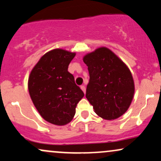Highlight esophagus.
I'll return each mask as SVG.
<instances>
[{
    "instance_id": "34e87169",
    "label": "esophagus",
    "mask_w": 161,
    "mask_h": 161,
    "mask_svg": "<svg viewBox=\"0 0 161 161\" xmlns=\"http://www.w3.org/2000/svg\"><path fill=\"white\" fill-rule=\"evenodd\" d=\"M81 89L83 91V92H84V93H86V86H81Z\"/></svg>"
}]
</instances>
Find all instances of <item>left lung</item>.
<instances>
[{"mask_svg": "<svg viewBox=\"0 0 161 161\" xmlns=\"http://www.w3.org/2000/svg\"><path fill=\"white\" fill-rule=\"evenodd\" d=\"M89 82L86 97L95 112L105 119H114L128 110L134 95L130 70L107 47L86 55Z\"/></svg>", "mask_w": 161, "mask_h": 161, "instance_id": "left-lung-1", "label": "left lung"}]
</instances>
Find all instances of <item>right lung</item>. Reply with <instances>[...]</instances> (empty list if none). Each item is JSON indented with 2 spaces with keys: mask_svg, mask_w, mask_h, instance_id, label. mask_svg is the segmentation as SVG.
Returning a JSON list of instances; mask_svg holds the SVG:
<instances>
[{
  "mask_svg": "<svg viewBox=\"0 0 161 161\" xmlns=\"http://www.w3.org/2000/svg\"><path fill=\"white\" fill-rule=\"evenodd\" d=\"M75 53L54 49L45 53L31 72L29 92L40 115L46 121L64 125L73 119L84 93L75 83L68 66Z\"/></svg>",
  "mask_w": 161,
  "mask_h": 161,
  "instance_id": "1",
  "label": "right lung"
}]
</instances>
